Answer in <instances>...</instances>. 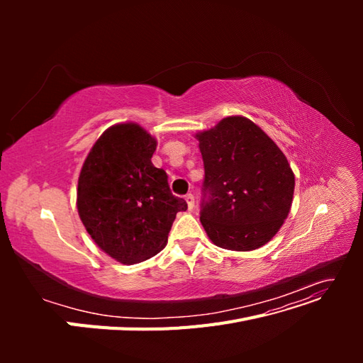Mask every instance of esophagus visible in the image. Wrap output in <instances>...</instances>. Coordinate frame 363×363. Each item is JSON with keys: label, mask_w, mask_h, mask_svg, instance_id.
I'll list each match as a JSON object with an SVG mask.
<instances>
[{"label": "esophagus", "mask_w": 363, "mask_h": 363, "mask_svg": "<svg viewBox=\"0 0 363 363\" xmlns=\"http://www.w3.org/2000/svg\"><path fill=\"white\" fill-rule=\"evenodd\" d=\"M184 200H186V203H188V207H189V211H192L194 208V206H195V199H194V194H186V196H184Z\"/></svg>", "instance_id": "34e87169"}]
</instances>
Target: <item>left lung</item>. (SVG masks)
Segmentation results:
<instances>
[{"instance_id":"8db88e82","label":"left lung","mask_w":363,"mask_h":363,"mask_svg":"<svg viewBox=\"0 0 363 363\" xmlns=\"http://www.w3.org/2000/svg\"><path fill=\"white\" fill-rule=\"evenodd\" d=\"M204 163L200 221L218 247L251 251L272 239L291 211L295 177L286 156L244 116L196 133Z\"/></svg>"}]
</instances>
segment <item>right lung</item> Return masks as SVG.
Wrapping results in <instances>:
<instances>
[{
    "label": "right lung",
    "mask_w": 363,
    "mask_h": 363,
    "mask_svg": "<svg viewBox=\"0 0 363 363\" xmlns=\"http://www.w3.org/2000/svg\"><path fill=\"white\" fill-rule=\"evenodd\" d=\"M157 142L140 125L107 128L87 155L79 177L77 208L87 233L124 265L144 262L167 245L177 212L168 175L151 162Z\"/></svg>",
    "instance_id": "right-lung-1"
}]
</instances>
